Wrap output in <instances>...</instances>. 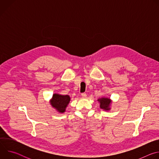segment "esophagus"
I'll list each match as a JSON object with an SVG mask.
<instances>
[{"label":"esophagus","mask_w":159,"mask_h":159,"mask_svg":"<svg viewBox=\"0 0 159 159\" xmlns=\"http://www.w3.org/2000/svg\"><path fill=\"white\" fill-rule=\"evenodd\" d=\"M81 96L83 98H85L87 97V94L85 93H82L81 94Z\"/></svg>","instance_id":"esophagus-1"}]
</instances>
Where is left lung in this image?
I'll use <instances>...</instances> for the list:
<instances>
[{"instance_id":"8db88e82","label":"left lung","mask_w":159,"mask_h":159,"mask_svg":"<svg viewBox=\"0 0 159 159\" xmlns=\"http://www.w3.org/2000/svg\"><path fill=\"white\" fill-rule=\"evenodd\" d=\"M100 103V108L105 110H110V106L111 104V100L107 98H101L98 100Z\"/></svg>"}]
</instances>
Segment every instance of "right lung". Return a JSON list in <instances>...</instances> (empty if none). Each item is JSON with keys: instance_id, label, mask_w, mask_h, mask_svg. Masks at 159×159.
Returning <instances> with one entry per match:
<instances>
[{"instance_id": "1", "label": "right lung", "mask_w": 159, "mask_h": 159, "mask_svg": "<svg viewBox=\"0 0 159 159\" xmlns=\"http://www.w3.org/2000/svg\"><path fill=\"white\" fill-rule=\"evenodd\" d=\"M70 98L68 95H61L59 94H54L51 99V105L57 111L60 113H63L65 111L66 107L69 104Z\"/></svg>"}]
</instances>
